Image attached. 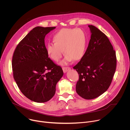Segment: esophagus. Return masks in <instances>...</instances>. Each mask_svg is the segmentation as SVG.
<instances>
[{
    "mask_svg": "<svg viewBox=\"0 0 130 130\" xmlns=\"http://www.w3.org/2000/svg\"><path fill=\"white\" fill-rule=\"evenodd\" d=\"M70 68H69V67H63L62 68V70H63V71L64 73H66L67 72H68L69 70H70Z\"/></svg>",
    "mask_w": 130,
    "mask_h": 130,
    "instance_id": "esophagus-1",
    "label": "esophagus"
}]
</instances>
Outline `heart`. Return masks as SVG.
Wrapping results in <instances>:
<instances>
[{"instance_id":"b5f03b06","label":"heart","mask_w":130,"mask_h":130,"mask_svg":"<svg viewBox=\"0 0 130 130\" xmlns=\"http://www.w3.org/2000/svg\"><path fill=\"white\" fill-rule=\"evenodd\" d=\"M54 43H50L46 46L48 56L53 60L58 61L64 54V58L60 62L62 66L67 64L73 60L78 61L84 56L87 39L85 33L79 28H62L54 36Z\"/></svg>"}]
</instances>
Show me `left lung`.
Segmentation results:
<instances>
[{
    "instance_id": "obj_1",
    "label": "left lung",
    "mask_w": 130,
    "mask_h": 130,
    "mask_svg": "<svg viewBox=\"0 0 130 130\" xmlns=\"http://www.w3.org/2000/svg\"><path fill=\"white\" fill-rule=\"evenodd\" d=\"M88 26L91 39L83 57L73 69L79 74L76 93L85 99H92L105 93L110 85L117 59L106 35L94 25Z\"/></svg>"
}]
</instances>
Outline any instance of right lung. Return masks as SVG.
Returning a JSON list of instances; mask_svg holds the SVG:
<instances>
[{"label": "right lung", "instance_id": "add662e5", "mask_svg": "<svg viewBox=\"0 0 130 130\" xmlns=\"http://www.w3.org/2000/svg\"><path fill=\"white\" fill-rule=\"evenodd\" d=\"M55 28L35 27L18 45L13 55L14 80L23 94L34 102L52 99L63 75L62 68L48 58L45 45V36Z\"/></svg>", "mask_w": 130, "mask_h": 130}]
</instances>
